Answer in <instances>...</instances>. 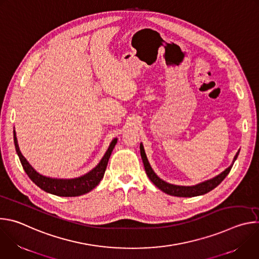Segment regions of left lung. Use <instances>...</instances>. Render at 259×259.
Instances as JSON below:
<instances>
[{
	"mask_svg": "<svg viewBox=\"0 0 259 259\" xmlns=\"http://www.w3.org/2000/svg\"><path fill=\"white\" fill-rule=\"evenodd\" d=\"M239 153L240 151L236 154L235 158H234V161H233V164L227 168L224 172H221L220 174H218L217 176L209 179V180H206L204 182H201V183H198L196 184V186H192V187H184V186H176V184H171L169 182H166L165 180L161 179L156 173L155 171L153 170V168L151 167L150 163H149V160H147L146 158V155H145V152H144V149H143V145L142 143H140V155H141V159H142V162H143V166H144V169H145V172H146V175L149 176V178L151 179V181L155 184V186L160 189L162 192L170 195V196H174V197H197V196H202V195H205L207 193H209L210 191H212L213 189H215L218 184L223 181L227 175L230 173L235 161L237 160L238 156H239Z\"/></svg>",
	"mask_w": 259,
	"mask_h": 259,
	"instance_id": "obj_1",
	"label": "left lung"
}]
</instances>
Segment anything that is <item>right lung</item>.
Instances as JSON below:
<instances>
[{
    "label": "right lung",
    "mask_w": 259,
    "mask_h": 259,
    "mask_svg": "<svg viewBox=\"0 0 259 259\" xmlns=\"http://www.w3.org/2000/svg\"><path fill=\"white\" fill-rule=\"evenodd\" d=\"M13 136H14V144H15L16 153L19 157L20 163L25 173L27 174V176L31 179V181L35 184V186H38L41 190L45 191L46 193L59 196V197L82 196L84 194L89 193L96 186H98V183L103 178L109 157L112 155L114 147L118 142V138H114L112 140V142L109 143L107 151L105 152L100 162L91 171L79 177L66 179V178H53V177L45 176L43 174H40L39 172H36L32 168V166L27 162V160L22 156L18 146L15 130L13 131Z\"/></svg>",
    "instance_id": "obj_1"
}]
</instances>
